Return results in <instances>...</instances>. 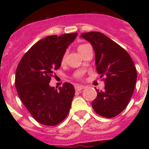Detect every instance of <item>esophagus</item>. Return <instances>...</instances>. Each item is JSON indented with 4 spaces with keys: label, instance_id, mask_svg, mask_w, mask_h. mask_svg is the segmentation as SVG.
I'll use <instances>...</instances> for the list:
<instances>
[{
    "label": "esophagus",
    "instance_id": "34e87169",
    "mask_svg": "<svg viewBox=\"0 0 149 149\" xmlns=\"http://www.w3.org/2000/svg\"><path fill=\"white\" fill-rule=\"evenodd\" d=\"M84 88H85V86H83V85H76L75 86V90L77 91H80Z\"/></svg>",
    "mask_w": 149,
    "mask_h": 149
}]
</instances>
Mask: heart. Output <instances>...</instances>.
<instances>
[{"label":"heart","instance_id":"1","mask_svg":"<svg viewBox=\"0 0 149 149\" xmlns=\"http://www.w3.org/2000/svg\"><path fill=\"white\" fill-rule=\"evenodd\" d=\"M86 44H84V45H80L79 46V47H78V51H79V52L80 51H81L82 49H84V47H85V46H86ZM65 56H66V53H64L63 54V57H62V63H64V62H65Z\"/></svg>","mask_w":149,"mask_h":149}]
</instances>
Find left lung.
<instances>
[{
	"label": "left lung",
	"instance_id": "8db88e82",
	"mask_svg": "<svg viewBox=\"0 0 149 149\" xmlns=\"http://www.w3.org/2000/svg\"><path fill=\"white\" fill-rule=\"evenodd\" d=\"M95 52L97 71L104 79V91H97L93 110L104 118L122 112L132 98L137 81V71L129 54L105 35L97 31L81 34Z\"/></svg>",
	"mask_w": 149,
	"mask_h": 149
}]
</instances>
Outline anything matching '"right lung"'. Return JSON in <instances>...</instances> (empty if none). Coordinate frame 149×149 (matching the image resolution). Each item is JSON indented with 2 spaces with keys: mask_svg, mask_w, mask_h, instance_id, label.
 I'll return each instance as SVG.
<instances>
[{
  "mask_svg": "<svg viewBox=\"0 0 149 149\" xmlns=\"http://www.w3.org/2000/svg\"><path fill=\"white\" fill-rule=\"evenodd\" d=\"M77 33L50 36L41 39L20 60L15 76V87L24 107L38 123L54 126L70 112L75 95L71 84L58 90L49 86L54 71L59 69L62 57Z\"/></svg>",
  "mask_w": 149,
  "mask_h": 149,
  "instance_id": "1",
  "label": "right lung"
}]
</instances>
